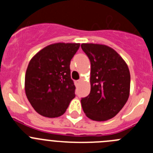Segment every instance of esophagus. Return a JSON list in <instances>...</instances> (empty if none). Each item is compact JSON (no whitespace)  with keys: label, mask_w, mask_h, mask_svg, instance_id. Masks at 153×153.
Returning <instances> with one entry per match:
<instances>
[{"label":"esophagus","mask_w":153,"mask_h":153,"mask_svg":"<svg viewBox=\"0 0 153 153\" xmlns=\"http://www.w3.org/2000/svg\"><path fill=\"white\" fill-rule=\"evenodd\" d=\"M80 81H81L80 79H79V80H76V82H75V83H76V85H78L79 83H80Z\"/></svg>","instance_id":"1"}]
</instances>
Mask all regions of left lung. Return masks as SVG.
Listing matches in <instances>:
<instances>
[{"label":"left lung","instance_id":"8db88e82","mask_svg":"<svg viewBox=\"0 0 153 153\" xmlns=\"http://www.w3.org/2000/svg\"><path fill=\"white\" fill-rule=\"evenodd\" d=\"M81 48L91 63L90 93L82 98L86 116L95 121L114 117L128 100L130 74L117 51L102 44H82Z\"/></svg>","mask_w":153,"mask_h":153}]
</instances>
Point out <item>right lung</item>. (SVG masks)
<instances>
[{
    "label": "right lung",
    "mask_w": 153,
    "mask_h": 153,
    "mask_svg": "<svg viewBox=\"0 0 153 153\" xmlns=\"http://www.w3.org/2000/svg\"><path fill=\"white\" fill-rule=\"evenodd\" d=\"M79 44L56 43L47 46L33 56L25 75V93L36 113L55 118L66 112L75 97L70 76V60Z\"/></svg>",
    "instance_id": "right-lung-1"
}]
</instances>
